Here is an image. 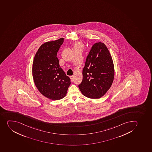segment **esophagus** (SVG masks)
<instances>
[{
  "instance_id": "34e87169",
  "label": "esophagus",
  "mask_w": 152,
  "mask_h": 152,
  "mask_svg": "<svg viewBox=\"0 0 152 152\" xmlns=\"http://www.w3.org/2000/svg\"><path fill=\"white\" fill-rule=\"evenodd\" d=\"M70 79H71V81L72 82L73 80V76H70Z\"/></svg>"
}]
</instances>
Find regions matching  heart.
Segmentation results:
<instances>
[{"label": "heart", "instance_id": "b5f03b06", "mask_svg": "<svg viewBox=\"0 0 152 152\" xmlns=\"http://www.w3.org/2000/svg\"><path fill=\"white\" fill-rule=\"evenodd\" d=\"M79 46H82V43L81 42H76L74 45V48H77V47H79Z\"/></svg>", "mask_w": 152, "mask_h": 152}]
</instances>
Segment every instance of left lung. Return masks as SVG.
Segmentation results:
<instances>
[{
  "label": "left lung",
  "instance_id": "obj_1",
  "mask_svg": "<svg viewBox=\"0 0 152 152\" xmlns=\"http://www.w3.org/2000/svg\"><path fill=\"white\" fill-rule=\"evenodd\" d=\"M82 74V82L79 88L86 97L99 99L110 88L114 80V64L104 43L99 42L92 46Z\"/></svg>",
  "mask_w": 152,
  "mask_h": 152
}]
</instances>
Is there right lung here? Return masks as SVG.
Listing matches in <instances>:
<instances>
[{
    "mask_svg": "<svg viewBox=\"0 0 152 152\" xmlns=\"http://www.w3.org/2000/svg\"><path fill=\"white\" fill-rule=\"evenodd\" d=\"M63 38L43 43L34 58L32 76L35 86L43 96L52 100L63 99L71 82L60 67L57 52L64 41Z\"/></svg>",
    "mask_w": 152,
    "mask_h": 152,
    "instance_id": "add662e5",
    "label": "right lung"
}]
</instances>
